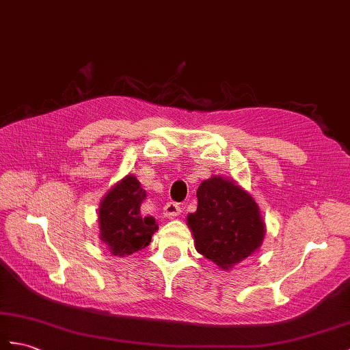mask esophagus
Masks as SVG:
<instances>
[{"instance_id": "34e87169", "label": "esophagus", "mask_w": 350, "mask_h": 350, "mask_svg": "<svg viewBox=\"0 0 350 350\" xmlns=\"http://www.w3.org/2000/svg\"><path fill=\"white\" fill-rule=\"evenodd\" d=\"M163 214L167 218H175V217L181 214V206L175 202H169V203H166V206L163 209Z\"/></svg>"}]
</instances>
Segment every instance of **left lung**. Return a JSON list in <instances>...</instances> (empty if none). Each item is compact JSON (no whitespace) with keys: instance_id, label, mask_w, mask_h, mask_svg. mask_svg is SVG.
<instances>
[{"instance_id":"1","label":"left lung","mask_w":350,"mask_h":350,"mask_svg":"<svg viewBox=\"0 0 350 350\" xmlns=\"http://www.w3.org/2000/svg\"><path fill=\"white\" fill-rule=\"evenodd\" d=\"M196 251L230 270L258 251L266 223L257 202L234 180L212 175L198 189V211L187 215Z\"/></svg>"}]
</instances>
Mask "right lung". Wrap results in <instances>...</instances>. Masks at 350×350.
I'll return each mask as SVG.
<instances>
[{
	"instance_id": "add662e5",
	"label": "right lung",
	"mask_w": 350,
	"mask_h": 350,
	"mask_svg": "<svg viewBox=\"0 0 350 350\" xmlns=\"http://www.w3.org/2000/svg\"><path fill=\"white\" fill-rule=\"evenodd\" d=\"M146 190L132 174L116 183L102 198L98 209L99 239L117 257L141 251L150 245L159 226L151 217L141 215Z\"/></svg>"
}]
</instances>
